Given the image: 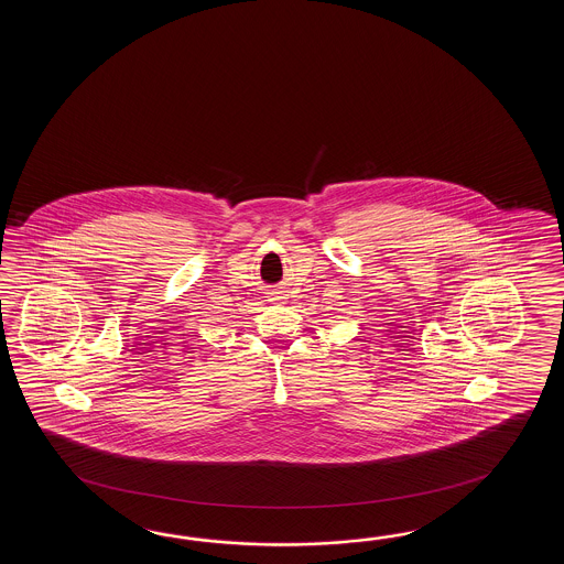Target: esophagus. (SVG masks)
Returning a JSON list of instances; mask_svg holds the SVG:
<instances>
[{
	"label": "esophagus",
	"mask_w": 564,
	"mask_h": 564,
	"mask_svg": "<svg viewBox=\"0 0 564 564\" xmlns=\"http://www.w3.org/2000/svg\"><path fill=\"white\" fill-rule=\"evenodd\" d=\"M265 299L270 300V302H282L286 296H284V292H282V290H270Z\"/></svg>",
	"instance_id": "1"
}]
</instances>
